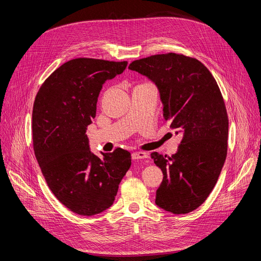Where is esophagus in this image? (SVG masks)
Masks as SVG:
<instances>
[{
    "label": "esophagus",
    "mask_w": 261,
    "mask_h": 261,
    "mask_svg": "<svg viewBox=\"0 0 261 261\" xmlns=\"http://www.w3.org/2000/svg\"><path fill=\"white\" fill-rule=\"evenodd\" d=\"M147 157V154L144 152H134L132 154V159L138 160V159H145Z\"/></svg>",
    "instance_id": "esophagus-1"
}]
</instances>
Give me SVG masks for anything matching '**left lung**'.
Masks as SVG:
<instances>
[{
    "mask_svg": "<svg viewBox=\"0 0 261 261\" xmlns=\"http://www.w3.org/2000/svg\"><path fill=\"white\" fill-rule=\"evenodd\" d=\"M129 69L155 83L170 128L182 132L171 157L151 154L163 180L156 204L172 214L200 206L214 189L227 156L228 116L224 99L208 69L180 54L154 55L133 61Z\"/></svg>",
    "mask_w": 261,
    "mask_h": 261,
    "instance_id": "left-lung-1",
    "label": "left lung"
}]
</instances>
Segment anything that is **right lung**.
<instances>
[{"label":"right lung","mask_w":261,"mask_h":261,"mask_svg":"<svg viewBox=\"0 0 261 261\" xmlns=\"http://www.w3.org/2000/svg\"><path fill=\"white\" fill-rule=\"evenodd\" d=\"M128 62L79 58L55 70L36 95L32 131L37 161L58 200L81 216L113 205L131 166L123 148L97 157L90 151L87 128L96 117L103 84L123 73Z\"/></svg>","instance_id":"obj_1"}]
</instances>
